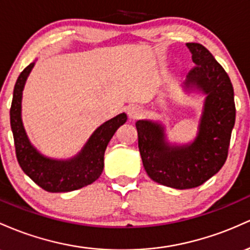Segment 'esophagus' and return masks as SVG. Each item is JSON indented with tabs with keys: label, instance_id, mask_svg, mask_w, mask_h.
Returning <instances> with one entry per match:
<instances>
[{
	"label": "esophagus",
	"instance_id": "34e87169",
	"mask_svg": "<svg viewBox=\"0 0 250 250\" xmlns=\"http://www.w3.org/2000/svg\"><path fill=\"white\" fill-rule=\"evenodd\" d=\"M143 108L140 107L138 105H132L130 108H128V117L131 118V119H138L143 116Z\"/></svg>",
	"mask_w": 250,
	"mask_h": 250
}]
</instances>
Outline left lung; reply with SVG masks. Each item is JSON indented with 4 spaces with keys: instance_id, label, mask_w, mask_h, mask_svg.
<instances>
[{
    "instance_id": "1",
    "label": "left lung",
    "mask_w": 250,
    "mask_h": 250,
    "mask_svg": "<svg viewBox=\"0 0 250 250\" xmlns=\"http://www.w3.org/2000/svg\"><path fill=\"white\" fill-rule=\"evenodd\" d=\"M195 66L184 83L207 94L191 144L171 145L158 123L138 120V147L143 165L152 181L175 189L200 187L216 175L228 157L235 125L234 88L228 74L211 53L200 43H187Z\"/></svg>"
}]
</instances>
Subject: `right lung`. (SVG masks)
<instances>
[{
  "label": "right lung",
  "mask_w": 250,
  "mask_h": 250,
  "mask_svg": "<svg viewBox=\"0 0 250 250\" xmlns=\"http://www.w3.org/2000/svg\"><path fill=\"white\" fill-rule=\"evenodd\" d=\"M34 62L21 72L14 87L10 126L16 158L23 172L39 187L49 192H67L92 184L104 170V155L113 134L127 120L125 113L118 114L100 125L77 156L67 161H57L41 155L30 144L21 119L22 91Z\"/></svg>",
  "instance_id": "obj_1"
}]
</instances>
